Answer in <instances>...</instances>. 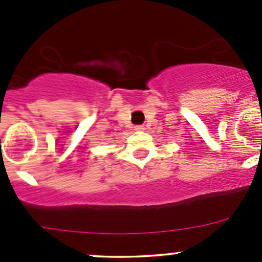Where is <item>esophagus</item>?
I'll use <instances>...</instances> for the list:
<instances>
[{"instance_id":"34e87169","label":"esophagus","mask_w":262,"mask_h":262,"mask_svg":"<svg viewBox=\"0 0 262 262\" xmlns=\"http://www.w3.org/2000/svg\"><path fill=\"white\" fill-rule=\"evenodd\" d=\"M134 129H136V130H143V126L142 125H137V126H134Z\"/></svg>"}]
</instances>
